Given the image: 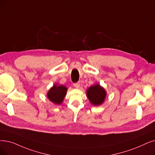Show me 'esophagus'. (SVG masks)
Segmentation results:
<instances>
[{
	"mask_svg": "<svg viewBox=\"0 0 155 155\" xmlns=\"http://www.w3.org/2000/svg\"><path fill=\"white\" fill-rule=\"evenodd\" d=\"M73 85H74V87H76V88H78V87H80V83H79V82L75 83V84H73Z\"/></svg>",
	"mask_w": 155,
	"mask_h": 155,
	"instance_id": "esophagus-1",
	"label": "esophagus"
}]
</instances>
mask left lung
Wrapping results in <instances>:
<instances>
[{"label":"left lung","mask_w":155,"mask_h":155,"mask_svg":"<svg viewBox=\"0 0 155 155\" xmlns=\"http://www.w3.org/2000/svg\"><path fill=\"white\" fill-rule=\"evenodd\" d=\"M87 96L91 104L99 106L103 103L106 96V92L99 84L92 85L87 90Z\"/></svg>","instance_id":"8db88e82"}]
</instances>
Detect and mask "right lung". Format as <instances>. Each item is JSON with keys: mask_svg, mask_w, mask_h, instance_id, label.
Wrapping results in <instances>:
<instances>
[{"mask_svg": "<svg viewBox=\"0 0 155 155\" xmlns=\"http://www.w3.org/2000/svg\"><path fill=\"white\" fill-rule=\"evenodd\" d=\"M67 88L64 85L54 84L48 92V97L51 102L55 104H60L63 101L66 96Z\"/></svg>", "mask_w": 155, "mask_h": 155, "instance_id": "right-lung-1", "label": "right lung"}]
</instances>
